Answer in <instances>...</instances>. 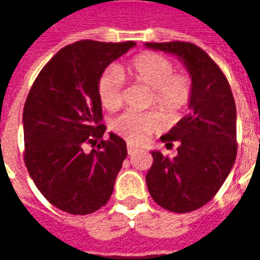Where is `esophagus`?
Returning <instances> with one entry per match:
<instances>
[{
    "mask_svg": "<svg viewBox=\"0 0 260 260\" xmlns=\"http://www.w3.org/2000/svg\"><path fill=\"white\" fill-rule=\"evenodd\" d=\"M126 150H128V154H132V153H135L138 149H136L134 145H131V143H128V146H126Z\"/></svg>",
    "mask_w": 260,
    "mask_h": 260,
    "instance_id": "obj_1",
    "label": "esophagus"
}]
</instances>
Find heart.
<instances>
[{
	"label": "heart",
	"mask_w": 260,
	"mask_h": 260,
	"mask_svg": "<svg viewBox=\"0 0 260 260\" xmlns=\"http://www.w3.org/2000/svg\"><path fill=\"white\" fill-rule=\"evenodd\" d=\"M122 78L150 89L149 104L158 108L164 117L177 119L191 102L192 83L189 76L174 72V64L157 53H142L128 61L124 67L108 69L97 83L99 99L104 108L117 110L122 104ZM161 126L157 113L126 111L114 119L113 129L131 143L141 145Z\"/></svg>",
	"instance_id": "obj_1"
}]
</instances>
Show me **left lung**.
I'll return each mask as SVG.
<instances>
[{
	"mask_svg": "<svg viewBox=\"0 0 260 260\" xmlns=\"http://www.w3.org/2000/svg\"><path fill=\"white\" fill-rule=\"evenodd\" d=\"M173 54L191 76L189 114L160 139L178 143L174 158L153 150L146 184L153 201L170 212L188 213L212 201L237 157V110L229 80L217 64L192 43H146Z\"/></svg>",
	"mask_w": 260,
	"mask_h": 260,
	"instance_id": "8db88e82",
	"label": "left lung"
}]
</instances>
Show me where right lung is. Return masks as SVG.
<instances>
[{
  "mask_svg": "<svg viewBox=\"0 0 260 260\" xmlns=\"http://www.w3.org/2000/svg\"><path fill=\"white\" fill-rule=\"evenodd\" d=\"M135 42L80 40L48 61L31 86L23 108L25 164L37 189L71 214L104 206L126 157V143L102 124L97 83L104 69ZM86 143L96 149L87 152Z\"/></svg>",
  "mask_w": 260,
  "mask_h": 260,
  "instance_id": "obj_1",
  "label": "right lung"
}]
</instances>
